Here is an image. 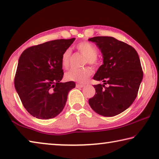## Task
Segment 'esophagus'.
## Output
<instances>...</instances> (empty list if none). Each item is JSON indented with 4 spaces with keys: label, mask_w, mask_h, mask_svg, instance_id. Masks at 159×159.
<instances>
[{
    "label": "esophagus",
    "mask_w": 159,
    "mask_h": 159,
    "mask_svg": "<svg viewBox=\"0 0 159 159\" xmlns=\"http://www.w3.org/2000/svg\"><path fill=\"white\" fill-rule=\"evenodd\" d=\"M85 86V85L83 84H79V83H77L76 84V88H83Z\"/></svg>",
    "instance_id": "1"
}]
</instances>
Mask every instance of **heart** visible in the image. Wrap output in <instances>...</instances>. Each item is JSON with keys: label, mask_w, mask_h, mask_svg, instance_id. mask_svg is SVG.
I'll return each instance as SVG.
<instances>
[{"label": "heart", "mask_w": 159, "mask_h": 159, "mask_svg": "<svg viewBox=\"0 0 159 159\" xmlns=\"http://www.w3.org/2000/svg\"><path fill=\"white\" fill-rule=\"evenodd\" d=\"M76 49L85 58V63L90 64L93 66H97L99 64V58L97 54L98 51L95 47L90 43L87 41L80 42L76 45ZM71 50L67 49L64 51L61 57V64L64 67L69 66ZM93 74V70L90 67L77 70L71 69L65 74V79L69 81L79 82L84 83L87 81L90 76Z\"/></svg>", "instance_id": "b5f03b06"}]
</instances>
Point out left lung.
<instances>
[{"mask_svg": "<svg viewBox=\"0 0 159 159\" xmlns=\"http://www.w3.org/2000/svg\"><path fill=\"white\" fill-rule=\"evenodd\" d=\"M88 41L95 43L102 53L103 64L93 79L104 83L94 85L95 95L88 102L98 114L114 116L127 109L138 95L143 78L139 55L133 47L114 37L96 36Z\"/></svg>", "mask_w": 159, "mask_h": 159, "instance_id": "left-lung-1", "label": "left lung"}]
</instances>
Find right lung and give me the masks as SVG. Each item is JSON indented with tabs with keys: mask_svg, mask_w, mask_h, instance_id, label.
Returning a JSON list of instances; mask_svg holds the SVG:
<instances>
[{
	"mask_svg": "<svg viewBox=\"0 0 159 159\" xmlns=\"http://www.w3.org/2000/svg\"><path fill=\"white\" fill-rule=\"evenodd\" d=\"M75 38L55 40L28 48L21 53L15 78V87L29 114L50 119L62 111L74 81L61 83L64 72L61 57Z\"/></svg>",
	"mask_w": 159,
	"mask_h": 159,
	"instance_id": "1",
	"label": "right lung"
}]
</instances>
